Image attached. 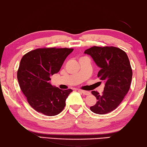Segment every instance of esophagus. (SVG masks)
<instances>
[{"instance_id": "34e87169", "label": "esophagus", "mask_w": 147, "mask_h": 147, "mask_svg": "<svg viewBox=\"0 0 147 147\" xmlns=\"http://www.w3.org/2000/svg\"><path fill=\"white\" fill-rule=\"evenodd\" d=\"M79 92H81V93H83V94L85 95H89L90 92H89V91H87V90H79Z\"/></svg>"}]
</instances>
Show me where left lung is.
I'll use <instances>...</instances> for the list:
<instances>
[{
	"mask_svg": "<svg viewBox=\"0 0 147 147\" xmlns=\"http://www.w3.org/2000/svg\"><path fill=\"white\" fill-rule=\"evenodd\" d=\"M85 53L90 55L100 67L98 78L105 82L102 94L92 91L98 101L90 109L96 114H107L121 104L130 88L132 69L128 55L113 46H93L85 50Z\"/></svg>",
	"mask_w": 147,
	"mask_h": 147,
	"instance_id": "8db88e82",
	"label": "left lung"
}]
</instances>
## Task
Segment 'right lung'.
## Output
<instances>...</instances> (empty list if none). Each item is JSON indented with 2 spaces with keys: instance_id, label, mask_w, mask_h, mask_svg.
<instances>
[{
  "instance_id": "obj_1",
  "label": "right lung",
  "mask_w": 147,
  "mask_h": 147,
  "mask_svg": "<svg viewBox=\"0 0 147 147\" xmlns=\"http://www.w3.org/2000/svg\"><path fill=\"white\" fill-rule=\"evenodd\" d=\"M72 48L44 47L23 55L18 70L21 90L34 109L47 116L59 114L66 105L71 89L61 90L49 83L59 72Z\"/></svg>"
}]
</instances>
